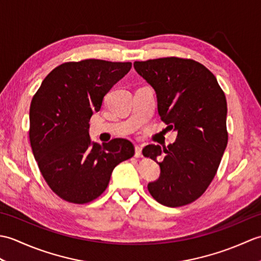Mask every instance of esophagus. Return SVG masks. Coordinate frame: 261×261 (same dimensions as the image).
I'll list each match as a JSON object with an SVG mask.
<instances>
[{
  "mask_svg": "<svg viewBox=\"0 0 261 261\" xmlns=\"http://www.w3.org/2000/svg\"><path fill=\"white\" fill-rule=\"evenodd\" d=\"M136 153H135V157L136 158H140L142 157V148L141 146H136Z\"/></svg>",
  "mask_w": 261,
  "mask_h": 261,
  "instance_id": "34e87169",
  "label": "esophagus"
}]
</instances>
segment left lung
<instances>
[{
  "instance_id": "8db88e82",
  "label": "left lung",
  "mask_w": 261,
  "mask_h": 261,
  "mask_svg": "<svg viewBox=\"0 0 261 261\" xmlns=\"http://www.w3.org/2000/svg\"><path fill=\"white\" fill-rule=\"evenodd\" d=\"M134 66L156 91L160 119L177 131L169 146L143 148V156L160 166L159 179L149 182L148 191L166 206L187 205L206 191L228 145L224 92L193 59L165 57Z\"/></svg>"
}]
</instances>
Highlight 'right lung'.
Wrapping results in <instances>:
<instances>
[{"label": "right lung", "mask_w": 261, "mask_h": 261, "mask_svg": "<svg viewBox=\"0 0 261 261\" xmlns=\"http://www.w3.org/2000/svg\"><path fill=\"white\" fill-rule=\"evenodd\" d=\"M131 63L101 59L68 62L42 81L30 105L29 138L33 156L48 186L69 203L85 204L107 190L116 165L135 147L125 139L102 145L91 140L90 119Z\"/></svg>", "instance_id": "1"}]
</instances>
